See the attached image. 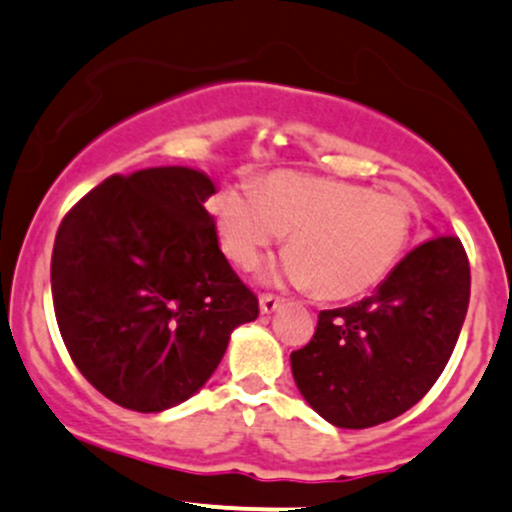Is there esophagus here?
<instances>
[{
    "instance_id": "esophagus-1",
    "label": "esophagus",
    "mask_w": 512,
    "mask_h": 512,
    "mask_svg": "<svg viewBox=\"0 0 512 512\" xmlns=\"http://www.w3.org/2000/svg\"><path fill=\"white\" fill-rule=\"evenodd\" d=\"M282 304H284V299L274 297V294H262V297H260L262 314H272V311H277Z\"/></svg>"
}]
</instances>
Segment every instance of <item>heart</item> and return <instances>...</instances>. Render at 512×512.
<instances>
[{
    "mask_svg": "<svg viewBox=\"0 0 512 512\" xmlns=\"http://www.w3.org/2000/svg\"><path fill=\"white\" fill-rule=\"evenodd\" d=\"M225 255L252 270L289 233L279 274L328 301L370 292L397 267L412 240L414 203L348 181L282 171L260 188L225 186L211 206Z\"/></svg>",
    "mask_w": 512,
    "mask_h": 512,
    "instance_id": "obj_1",
    "label": "heart"
}]
</instances>
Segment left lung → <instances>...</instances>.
Returning a JSON list of instances; mask_svg holds the SVG:
<instances>
[{
    "mask_svg": "<svg viewBox=\"0 0 512 512\" xmlns=\"http://www.w3.org/2000/svg\"><path fill=\"white\" fill-rule=\"evenodd\" d=\"M471 297V267L456 235H434L387 274L373 297L319 314L292 353L304 400L326 422L365 429L417 405L449 363Z\"/></svg>",
    "mask_w": 512,
    "mask_h": 512,
    "instance_id": "8db88e82",
    "label": "left lung"
}]
</instances>
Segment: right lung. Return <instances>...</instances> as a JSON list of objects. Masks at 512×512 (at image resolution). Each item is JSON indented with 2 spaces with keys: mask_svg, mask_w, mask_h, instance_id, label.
Masks as SVG:
<instances>
[{
  "mask_svg": "<svg viewBox=\"0 0 512 512\" xmlns=\"http://www.w3.org/2000/svg\"><path fill=\"white\" fill-rule=\"evenodd\" d=\"M203 171L110 176L61 220L51 292L75 368L115 405L161 412L201 390L260 314L220 252Z\"/></svg>",
  "mask_w": 512,
  "mask_h": 512,
  "instance_id": "obj_1",
  "label": "right lung"
}]
</instances>
